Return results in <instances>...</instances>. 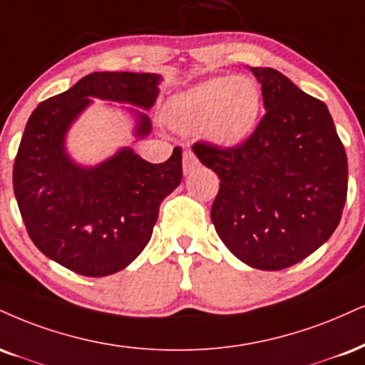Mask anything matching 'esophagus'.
Segmentation results:
<instances>
[{
  "label": "esophagus",
  "mask_w": 365,
  "mask_h": 365,
  "mask_svg": "<svg viewBox=\"0 0 365 365\" xmlns=\"http://www.w3.org/2000/svg\"><path fill=\"white\" fill-rule=\"evenodd\" d=\"M199 160H197V156L190 151V149L183 151V171H185V173H190V171L199 168Z\"/></svg>",
  "instance_id": "1"
}]
</instances>
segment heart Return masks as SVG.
<instances>
[{"mask_svg":"<svg viewBox=\"0 0 365 365\" xmlns=\"http://www.w3.org/2000/svg\"><path fill=\"white\" fill-rule=\"evenodd\" d=\"M262 112L260 88L248 76L212 78L175 96L170 122L183 133L205 130L221 146L241 144Z\"/></svg>","mask_w":365,"mask_h":365,"instance_id":"heart-1","label":"heart"}]
</instances>
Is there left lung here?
I'll return each instance as SVG.
<instances>
[{"mask_svg": "<svg viewBox=\"0 0 365 365\" xmlns=\"http://www.w3.org/2000/svg\"><path fill=\"white\" fill-rule=\"evenodd\" d=\"M267 112L241 144L192 149L216 171L210 219L241 262L282 270L304 260L333 235L349 183L345 148L327 105L272 68H250Z\"/></svg>", "mask_w": 365, "mask_h": 365, "instance_id": "1", "label": "left lung"}]
</instances>
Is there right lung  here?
Wrapping results in <instances>:
<instances>
[{
	"instance_id": "right-lung-1",
	"label": "right lung",
	"mask_w": 365,
	"mask_h": 365,
	"mask_svg": "<svg viewBox=\"0 0 365 365\" xmlns=\"http://www.w3.org/2000/svg\"><path fill=\"white\" fill-rule=\"evenodd\" d=\"M160 76L91 73L30 115L13 165V190L30 240L51 260L86 277L125 269L153 235L160 204L182 182V148L153 165L124 148L95 168H81L64 151L71 122L91 96L149 108ZM135 135L151 133L135 112Z\"/></svg>"
}]
</instances>
